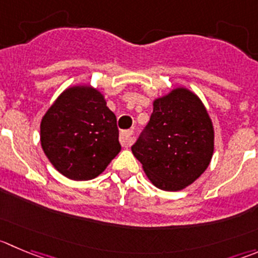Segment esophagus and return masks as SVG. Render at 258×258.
Listing matches in <instances>:
<instances>
[{"instance_id":"1","label":"esophagus","mask_w":258,"mask_h":258,"mask_svg":"<svg viewBox=\"0 0 258 258\" xmlns=\"http://www.w3.org/2000/svg\"><path fill=\"white\" fill-rule=\"evenodd\" d=\"M133 142V131H122L120 133V143L122 147H129Z\"/></svg>"}]
</instances>
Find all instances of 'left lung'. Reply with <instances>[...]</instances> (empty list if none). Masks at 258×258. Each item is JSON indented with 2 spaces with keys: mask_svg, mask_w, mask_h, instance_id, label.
<instances>
[{
  "mask_svg": "<svg viewBox=\"0 0 258 258\" xmlns=\"http://www.w3.org/2000/svg\"><path fill=\"white\" fill-rule=\"evenodd\" d=\"M214 151L213 124L199 97L176 88L153 102L149 117L132 152L161 190L178 191L208 168Z\"/></svg>",
  "mask_w": 258,
  "mask_h": 258,
  "instance_id": "left-lung-1",
  "label": "left lung"
}]
</instances>
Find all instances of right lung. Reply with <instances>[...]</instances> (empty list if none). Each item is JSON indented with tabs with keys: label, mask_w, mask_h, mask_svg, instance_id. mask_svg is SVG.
<instances>
[{
	"label": "right lung",
	"mask_w": 258,
	"mask_h": 258,
	"mask_svg": "<svg viewBox=\"0 0 258 258\" xmlns=\"http://www.w3.org/2000/svg\"><path fill=\"white\" fill-rule=\"evenodd\" d=\"M43 151L54 167L71 180L95 178L121 149L116 116L99 91L68 88L40 124Z\"/></svg>",
	"instance_id": "obj_1"
}]
</instances>
